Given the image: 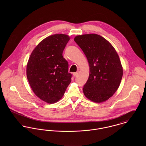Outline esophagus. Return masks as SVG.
I'll return each mask as SVG.
<instances>
[{"label": "esophagus", "instance_id": "esophagus-1", "mask_svg": "<svg viewBox=\"0 0 146 146\" xmlns=\"http://www.w3.org/2000/svg\"><path fill=\"white\" fill-rule=\"evenodd\" d=\"M78 72H74V74H73V75H74V76H76L78 74Z\"/></svg>", "mask_w": 146, "mask_h": 146}]
</instances>
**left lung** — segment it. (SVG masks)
I'll use <instances>...</instances> for the list:
<instances>
[{
  "label": "left lung",
  "mask_w": 146,
  "mask_h": 146,
  "mask_svg": "<svg viewBox=\"0 0 146 146\" xmlns=\"http://www.w3.org/2000/svg\"><path fill=\"white\" fill-rule=\"evenodd\" d=\"M74 41L89 64V76L83 89L84 95L94 102L106 101L117 90L123 77V70L116 51L97 34L78 35Z\"/></svg>",
  "instance_id": "obj_1"
}]
</instances>
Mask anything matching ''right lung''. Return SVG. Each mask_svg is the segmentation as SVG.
Here are the masks:
<instances>
[{
    "mask_svg": "<svg viewBox=\"0 0 146 146\" xmlns=\"http://www.w3.org/2000/svg\"><path fill=\"white\" fill-rule=\"evenodd\" d=\"M69 40L64 34L49 36L36 46L29 59V83L35 95L48 104L61 99L71 81L68 62L62 56Z\"/></svg>",
    "mask_w": 146,
    "mask_h": 146,
    "instance_id": "right-lung-1",
    "label": "right lung"
}]
</instances>
